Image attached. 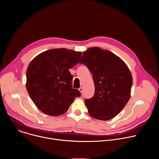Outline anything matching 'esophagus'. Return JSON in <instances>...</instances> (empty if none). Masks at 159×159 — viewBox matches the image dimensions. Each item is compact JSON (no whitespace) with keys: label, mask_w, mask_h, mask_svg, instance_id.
I'll use <instances>...</instances> for the list:
<instances>
[{"label":"esophagus","mask_w":159,"mask_h":159,"mask_svg":"<svg viewBox=\"0 0 159 159\" xmlns=\"http://www.w3.org/2000/svg\"><path fill=\"white\" fill-rule=\"evenodd\" d=\"M79 90L80 91V93H82V91H83V88L82 87H80L79 89Z\"/></svg>","instance_id":"1"}]
</instances>
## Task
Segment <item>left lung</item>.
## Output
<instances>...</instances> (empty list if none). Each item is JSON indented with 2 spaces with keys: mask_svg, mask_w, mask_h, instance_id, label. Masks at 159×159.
I'll return each mask as SVG.
<instances>
[{
  "mask_svg": "<svg viewBox=\"0 0 159 159\" xmlns=\"http://www.w3.org/2000/svg\"><path fill=\"white\" fill-rule=\"evenodd\" d=\"M80 63L93 74L95 93L84 101L89 114L106 121L117 116L129 101L133 79L126 64L107 50L92 47L83 53Z\"/></svg>",
  "mask_w": 159,
  "mask_h": 159,
  "instance_id": "1",
  "label": "left lung"
}]
</instances>
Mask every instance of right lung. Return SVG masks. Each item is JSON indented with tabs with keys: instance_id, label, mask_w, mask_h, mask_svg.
Instances as JSON below:
<instances>
[{
	"instance_id": "right-lung-1",
	"label": "right lung",
	"mask_w": 159,
	"mask_h": 159,
	"mask_svg": "<svg viewBox=\"0 0 159 159\" xmlns=\"http://www.w3.org/2000/svg\"><path fill=\"white\" fill-rule=\"evenodd\" d=\"M82 53L66 48L41 53L29 64L26 86L36 106L43 113L58 116L65 113L75 98L80 96L73 89L69 69L76 65Z\"/></svg>"
}]
</instances>
